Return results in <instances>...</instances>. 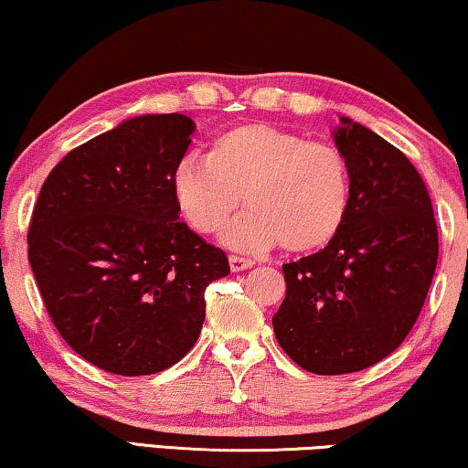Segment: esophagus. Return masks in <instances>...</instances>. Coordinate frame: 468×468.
<instances>
[{
  "instance_id": "1",
  "label": "esophagus",
  "mask_w": 468,
  "mask_h": 468,
  "mask_svg": "<svg viewBox=\"0 0 468 468\" xmlns=\"http://www.w3.org/2000/svg\"><path fill=\"white\" fill-rule=\"evenodd\" d=\"M229 265H231V271H246V269L254 267V261L252 259H243V256H237L231 254L229 256Z\"/></svg>"
}]
</instances>
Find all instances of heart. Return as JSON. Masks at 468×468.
<instances>
[{
  "label": "heart",
  "instance_id": "b5f03b06",
  "mask_svg": "<svg viewBox=\"0 0 468 468\" xmlns=\"http://www.w3.org/2000/svg\"><path fill=\"white\" fill-rule=\"evenodd\" d=\"M171 188L199 233L220 231L246 199L252 212L222 235L241 252H267L278 243L292 252L318 250L339 233L350 207L341 150L273 124H239L214 142L209 156L186 154Z\"/></svg>",
  "mask_w": 468,
  "mask_h": 468
}]
</instances>
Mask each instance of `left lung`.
<instances>
[{
    "instance_id": "obj_1",
    "label": "left lung",
    "mask_w": 468,
    "mask_h": 468,
    "mask_svg": "<svg viewBox=\"0 0 468 468\" xmlns=\"http://www.w3.org/2000/svg\"><path fill=\"white\" fill-rule=\"evenodd\" d=\"M333 135L350 169V207L326 248L282 265L286 299L273 315L282 350L318 375L363 371L397 350L439 256L429 190L410 159L346 116Z\"/></svg>"
}]
</instances>
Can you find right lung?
Segmentation results:
<instances>
[{
  "label": "right lung",
  "mask_w": 468,
  "mask_h": 468,
  "mask_svg": "<svg viewBox=\"0 0 468 468\" xmlns=\"http://www.w3.org/2000/svg\"><path fill=\"white\" fill-rule=\"evenodd\" d=\"M195 122L129 118L58 161L27 235L44 307L71 350L116 375H153L186 356L203 292L231 273L227 254L180 218L171 176Z\"/></svg>",
  "instance_id": "add662e5"
}]
</instances>
